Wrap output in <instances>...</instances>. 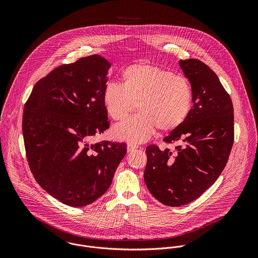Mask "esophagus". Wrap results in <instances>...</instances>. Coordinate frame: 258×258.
Masks as SVG:
<instances>
[{"label": "esophagus", "mask_w": 258, "mask_h": 258, "mask_svg": "<svg viewBox=\"0 0 258 258\" xmlns=\"http://www.w3.org/2000/svg\"><path fill=\"white\" fill-rule=\"evenodd\" d=\"M137 148H138V144H136L134 142H128L127 143V150H128V152H132V151H134Z\"/></svg>", "instance_id": "obj_1"}]
</instances>
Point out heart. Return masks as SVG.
Segmentation results:
<instances>
[{"mask_svg":"<svg viewBox=\"0 0 258 258\" xmlns=\"http://www.w3.org/2000/svg\"><path fill=\"white\" fill-rule=\"evenodd\" d=\"M121 78L122 84L109 82L104 87L103 103L108 114L122 121L136 108V102L141 112L115 128L118 138L143 142L157 128L171 132L184 123L192 96L184 77L154 64L137 63L124 69Z\"/></svg>","mask_w":258,"mask_h":258,"instance_id":"heart-1","label":"heart"}]
</instances>
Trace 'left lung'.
Returning <instances> with one entry per match:
<instances>
[{"label":"left lung","instance_id":"8db88e82","mask_svg":"<svg viewBox=\"0 0 258 258\" xmlns=\"http://www.w3.org/2000/svg\"><path fill=\"white\" fill-rule=\"evenodd\" d=\"M191 85L192 107L184 123L164 138L176 151L146 148L144 181L160 203L187 205L202 196L223 171L234 139L233 106L218 77L199 59L180 60Z\"/></svg>","mask_w":258,"mask_h":258}]
</instances>
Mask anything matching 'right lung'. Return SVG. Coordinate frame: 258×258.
<instances>
[{
	"mask_svg": "<svg viewBox=\"0 0 258 258\" xmlns=\"http://www.w3.org/2000/svg\"><path fill=\"white\" fill-rule=\"evenodd\" d=\"M109 69L97 54L62 64L37 81L25 104L30 169L45 191L71 207L100 198L127 152L125 143H90L110 125L103 103Z\"/></svg>",
	"mask_w": 258,
	"mask_h": 258,
	"instance_id": "obj_1",
	"label": "right lung"
}]
</instances>
